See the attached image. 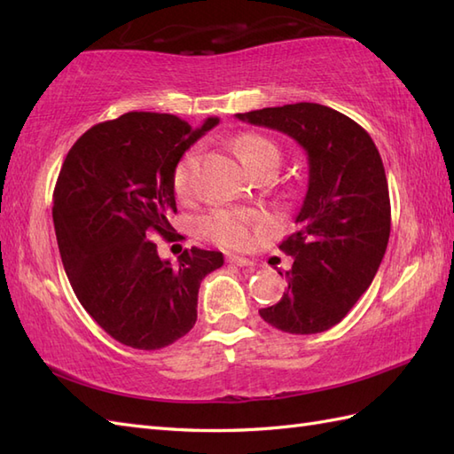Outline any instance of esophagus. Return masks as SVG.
<instances>
[{"mask_svg":"<svg viewBox=\"0 0 454 454\" xmlns=\"http://www.w3.org/2000/svg\"><path fill=\"white\" fill-rule=\"evenodd\" d=\"M226 262L236 265V267H254V262H249V259L239 257V255H228Z\"/></svg>","mask_w":454,"mask_h":454,"instance_id":"obj_1","label":"esophagus"}]
</instances>
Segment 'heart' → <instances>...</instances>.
<instances>
[{
    "mask_svg": "<svg viewBox=\"0 0 454 454\" xmlns=\"http://www.w3.org/2000/svg\"><path fill=\"white\" fill-rule=\"evenodd\" d=\"M236 148L239 160L254 176L265 168L277 169L281 166V150L275 142L259 134H246L236 142ZM197 150H189L173 171V189L181 199L191 197L197 189ZM200 234L222 247L242 249L254 239V218L239 210H212L200 220Z\"/></svg>",
    "mask_w": 454,
    "mask_h": 454,
    "instance_id": "heart-1",
    "label": "heart"
}]
</instances>
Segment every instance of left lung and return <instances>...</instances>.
Returning <instances> with one entry per match:
<instances>
[{
  "label": "left lung",
  "mask_w": 454,
  "mask_h": 454,
  "mask_svg": "<svg viewBox=\"0 0 454 454\" xmlns=\"http://www.w3.org/2000/svg\"><path fill=\"white\" fill-rule=\"evenodd\" d=\"M236 117L288 134L308 153L298 228L278 246L294 259L285 271L288 286L259 314L286 333L330 330L371 286L387 252L390 195L380 153L369 132L325 105L294 103Z\"/></svg>",
  "instance_id": "obj_1"
}]
</instances>
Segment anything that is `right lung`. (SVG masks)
Returning a JSON list of instances; mask_svg holds the SVG:
<instances>
[{
    "label": "right lung",
    "mask_w": 454,
    "mask_h": 454,
    "mask_svg": "<svg viewBox=\"0 0 454 454\" xmlns=\"http://www.w3.org/2000/svg\"><path fill=\"white\" fill-rule=\"evenodd\" d=\"M216 124L127 113L83 132L62 163L52 218L66 275L93 320L132 349H161L189 333L200 281L224 263L220 252L191 247L171 265L148 239H176L173 171Z\"/></svg>",
    "instance_id": "right-lung-1"
}]
</instances>
